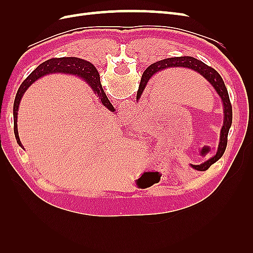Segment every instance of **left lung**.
I'll use <instances>...</instances> for the list:
<instances>
[{"mask_svg": "<svg viewBox=\"0 0 253 253\" xmlns=\"http://www.w3.org/2000/svg\"><path fill=\"white\" fill-rule=\"evenodd\" d=\"M171 67H187L197 72L198 74H201L203 77H205V79H207L212 84V86L215 88L217 94L221 98V100H223L225 117H224V126L221 127V131H220V141L218 144V150H217L216 155L213 156L211 159L207 160L206 163L202 165H197V166L191 165V167L197 171H206L209 169L211 165L216 163L217 160L223 156L227 147V137H228L229 129H230L232 125V106L230 103V99H229L228 90L226 88L223 78L220 77L219 74L214 70V68L208 66L204 62H202V61L197 60L193 57H176V58H169V59L157 61V62L151 64L147 70L144 71L140 80L138 90H137V97H136L137 100L140 98L145 85H147L148 81L151 79L153 75L156 74L157 72H162Z\"/></svg>", "mask_w": 253, "mask_h": 253, "instance_id": "left-lung-1", "label": "left lung"}]
</instances>
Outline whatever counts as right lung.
Masks as SVG:
<instances>
[{"label": "right lung", "mask_w": 253, "mask_h": 253, "mask_svg": "<svg viewBox=\"0 0 253 253\" xmlns=\"http://www.w3.org/2000/svg\"><path fill=\"white\" fill-rule=\"evenodd\" d=\"M49 73H67L77 75L82 77L84 80H86L90 87L94 89L95 93L98 95L99 99H100L103 105L111 111H114L113 105L111 104L110 100L106 97L104 90L102 88L101 82H100V76H99L96 67L87 62L85 60H82L79 58L68 57V58H53L50 60L45 61L42 64L38 66L36 70L30 74L28 77L23 81L21 86L19 87V90L17 93L16 99H14L13 103V126H14V136H16L17 142L19 145H21V141L19 138L18 134V126H17V118H18V109L19 104L21 101V98L23 94L25 93V90L28 88V86L35 82L37 79H39L42 76L49 74Z\"/></svg>", "instance_id": "right-lung-1"}]
</instances>
